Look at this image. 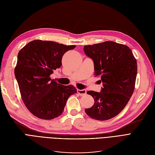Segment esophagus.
<instances>
[{
  "label": "esophagus",
  "instance_id": "1",
  "mask_svg": "<svg viewBox=\"0 0 155 155\" xmlns=\"http://www.w3.org/2000/svg\"><path fill=\"white\" fill-rule=\"evenodd\" d=\"M77 92H78V93L80 95V96H84V95H85L86 93H87V91L85 90V89H83V90H79V89H78Z\"/></svg>",
  "mask_w": 155,
  "mask_h": 155
}]
</instances>
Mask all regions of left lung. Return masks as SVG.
I'll return each mask as SVG.
<instances>
[{
  "label": "left lung",
  "instance_id": "8db88e82",
  "mask_svg": "<svg viewBox=\"0 0 155 155\" xmlns=\"http://www.w3.org/2000/svg\"><path fill=\"white\" fill-rule=\"evenodd\" d=\"M84 52L92 59L95 75L101 76L100 92L87 91L94 104L85 109L86 114L97 120L114 118L127 104L134 90L137 63L127 46L105 41L85 46Z\"/></svg>",
  "mask_w": 155,
  "mask_h": 155
}]
</instances>
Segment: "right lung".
<instances>
[{
  "label": "right lung",
  "instance_id": "1",
  "mask_svg": "<svg viewBox=\"0 0 155 155\" xmlns=\"http://www.w3.org/2000/svg\"><path fill=\"white\" fill-rule=\"evenodd\" d=\"M75 45L34 40L18 54L15 76L23 102L31 114L51 120L62 114L70 96L77 92L72 85L56 83L50 76L61 66L63 55Z\"/></svg>",
  "mask_w": 155,
  "mask_h": 155
}]
</instances>
